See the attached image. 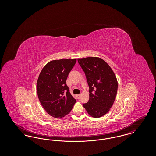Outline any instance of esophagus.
<instances>
[{
    "label": "esophagus",
    "instance_id": "esophagus-1",
    "mask_svg": "<svg viewBox=\"0 0 156 156\" xmlns=\"http://www.w3.org/2000/svg\"><path fill=\"white\" fill-rule=\"evenodd\" d=\"M80 96H81L80 95H76V97H77L78 98H80Z\"/></svg>",
    "mask_w": 156,
    "mask_h": 156
}]
</instances>
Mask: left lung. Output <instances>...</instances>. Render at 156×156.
I'll return each instance as SVG.
<instances>
[{"instance_id": "8db88e82", "label": "left lung", "mask_w": 156, "mask_h": 156, "mask_svg": "<svg viewBox=\"0 0 156 156\" xmlns=\"http://www.w3.org/2000/svg\"><path fill=\"white\" fill-rule=\"evenodd\" d=\"M89 88V101L82 105L93 118L109 111L116 97L118 83L114 72L104 59L95 57L78 58Z\"/></svg>"}]
</instances>
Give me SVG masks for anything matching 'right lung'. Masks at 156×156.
Listing matches in <instances>:
<instances>
[{
  "instance_id": "right-lung-1",
  "label": "right lung",
  "mask_w": 156,
  "mask_h": 156,
  "mask_svg": "<svg viewBox=\"0 0 156 156\" xmlns=\"http://www.w3.org/2000/svg\"><path fill=\"white\" fill-rule=\"evenodd\" d=\"M76 61V58L52 60L40 73L37 82V95L45 111L53 118L64 117L76 102L66 84L68 75Z\"/></svg>"
}]
</instances>
